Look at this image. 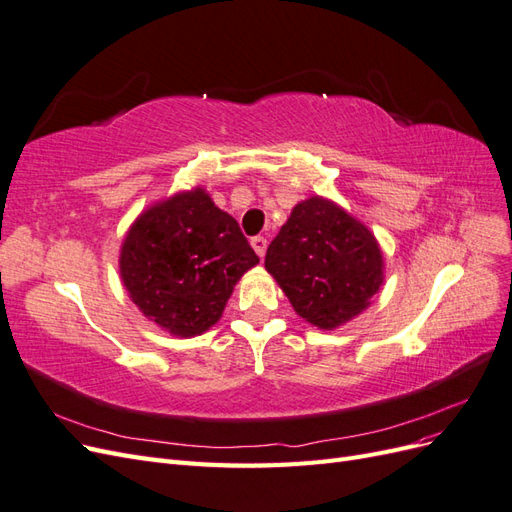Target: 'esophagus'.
<instances>
[{
	"label": "esophagus",
	"instance_id": "34e87169",
	"mask_svg": "<svg viewBox=\"0 0 512 512\" xmlns=\"http://www.w3.org/2000/svg\"><path fill=\"white\" fill-rule=\"evenodd\" d=\"M252 247H254V252L262 258L265 256V252H267V239L265 237H252Z\"/></svg>",
	"mask_w": 512,
	"mask_h": 512
}]
</instances>
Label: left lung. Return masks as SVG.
Returning a JSON list of instances; mask_svg holds the SVG:
<instances>
[{
  "label": "left lung",
  "mask_w": 512,
  "mask_h": 512,
  "mask_svg": "<svg viewBox=\"0 0 512 512\" xmlns=\"http://www.w3.org/2000/svg\"><path fill=\"white\" fill-rule=\"evenodd\" d=\"M265 267L294 312L324 331L359 316L384 282L371 230L322 196L292 209L269 245Z\"/></svg>",
  "instance_id": "left-lung-1"
}]
</instances>
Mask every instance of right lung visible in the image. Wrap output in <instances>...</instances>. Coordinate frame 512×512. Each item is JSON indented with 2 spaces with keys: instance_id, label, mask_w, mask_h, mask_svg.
Listing matches in <instances>:
<instances>
[{
  "instance_id": "1",
  "label": "right lung",
  "mask_w": 512,
  "mask_h": 512,
  "mask_svg": "<svg viewBox=\"0 0 512 512\" xmlns=\"http://www.w3.org/2000/svg\"><path fill=\"white\" fill-rule=\"evenodd\" d=\"M258 265L237 220L203 188L179 192L138 215L121 243L130 299L168 333L192 337L222 318L241 275Z\"/></svg>"
}]
</instances>
